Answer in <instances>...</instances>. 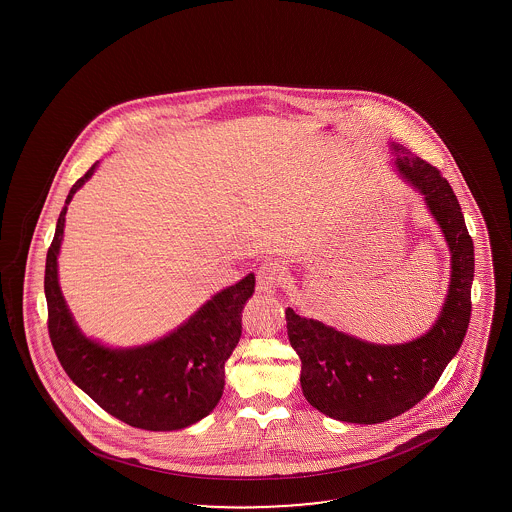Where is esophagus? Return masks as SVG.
<instances>
[{
  "label": "esophagus",
  "mask_w": 512,
  "mask_h": 512,
  "mask_svg": "<svg viewBox=\"0 0 512 512\" xmlns=\"http://www.w3.org/2000/svg\"><path fill=\"white\" fill-rule=\"evenodd\" d=\"M286 282V267L282 261H267L257 270V290L270 293Z\"/></svg>",
  "instance_id": "esophagus-1"
}]
</instances>
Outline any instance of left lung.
Masks as SVG:
<instances>
[{"mask_svg": "<svg viewBox=\"0 0 512 512\" xmlns=\"http://www.w3.org/2000/svg\"><path fill=\"white\" fill-rule=\"evenodd\" d=\"M397 169L418 188L451 249V284L434 328L403 345H374L286 309L288 338L301 359V390L322 414L378 424L413 409L457 355L470 320L474 244L449 182L428 161L391 144Z\"/></svg>", "mask_w": 512, "mask_h": 512, "instance_id": "8db88e82", "label": "left lung"}]
</instances>
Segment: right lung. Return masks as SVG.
Wrapping results in <instances>:
<instances>
[{"label": "right lung", "instance_id": "right-lung-1", "mask_svg": "<svg viewBox=\"0 0 512 512\" xmlns=\"http://www.w3.org/2000/svg\"><path fill=\"white\" fill-rule=\"evenodd\" d=\"M96 165L74 182L49 245L44 278L49 340L69 378L103 411L142 430H180L211 413L222 397L224 363L242 336V311L255 276L247 274L217 293L178 330L144 347L109 349L84 338L59 290L57 253L67 205Z\"/></svg>", "mask_w": 512, "mask_h": 512}]
</instances>
